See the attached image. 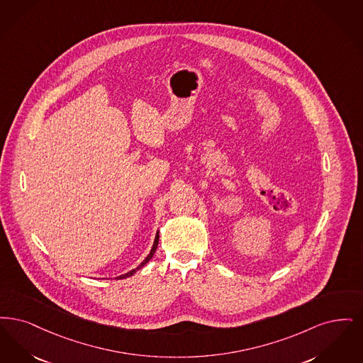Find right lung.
Instances as JSON below:
<instances>
[{
  "instance_id": "right-lung-1",
  "label": "right lung",
  "mask_w": 363,
  "mask_h": 363,
  "mask_svg": "<svg viewBox=\"0 0 363 363\" xmlns=\"http://www.w3.org/2000/svg\"><path fill=\"white\" fill-rule=\"evenodd\" d=\"M160 232L157 230V233H156V237H155V241H153V247H152V250H150V252H149V255L143 259V262H142L141 264L138 266V267L134 268V269H131V271H128V272H126V274H123V275H119L116 279H125V278H128V277H131V275H134L138 269H141L152 257H153V255H155V252H156V250H157V245H158V238H160V235H158Z\"/></svg>"
}]
</instances>
